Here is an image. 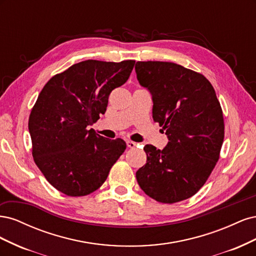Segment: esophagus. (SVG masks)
<instances>
[{
	"label": "esophagus",
	"instance_id": "obj_1",
	"mask_svg": "<svg viewBox=\"0 0 256 256\" xmlns=\"http://www.w3.org/2000/svg\"><path fill=\"white\" fill-rule=\"evenodd\" d=\"M138 143L134 142V141H127V146L129 147V148H134V147H136Z\"/></svg>",
	"mask_w": 256,
	"mask_h": 256
}]
</instances>
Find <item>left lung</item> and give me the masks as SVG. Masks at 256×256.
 <instances>
[{
    "label": "left lung",
    "mask_w": 256,
    "mask_h": 256,
    "mask_svg": "<svg viewBox=\"0 0 256 256\" xmlns=\"http://www.w3.org/2000/svg\"><path fill=\"white\" fill-rule=\"evenodd\" d=\"M136 78L150 92L152 118L166 130L164 150L145 145L147 160L136 171L152 198L172 204L189 198L210 175L224 138L216 92L205 76L170 62H136Z\"/></svg>",
    "instance_id": "obj_1"
}]
</instances>
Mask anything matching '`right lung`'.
<instances>
[{"label":"right lung","instance_id":"obj_1","mask_svg":"<svg viewBox=\"0 0 256 256\" xmlns=\"http://www.w3.org/2000/svg\"><path fill=\"white\" fill-rule=\"evenodd\" d=\"M134 60H88L44 85L28 118L36 166L54 188L69 196L97 190L126 150L88 129L106 110L111 92L125 83Z\"/></svg>","mask_w":256,"mask_h":256}]
</instances>
